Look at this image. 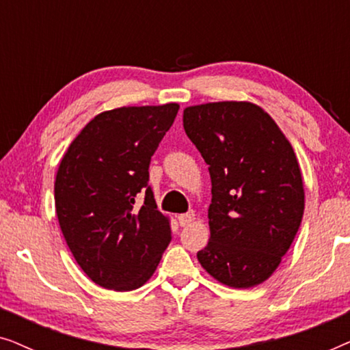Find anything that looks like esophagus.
<instances>
[{
  "mask_svg": "<svg viewBox=\"0 0 350 350\" xmlns=\"http://www.w3.org/2000/svg\"><path fill=\"white\" fill-rule=\"evenodd\" d=\"M194 221V213H181L178 215V223L180 226H188Z\"/></svg>",
  "mask_w": 350,
  "mask_h": 350,
  "instance_id": "obj_1",
  "label": "esophagus"
}]
</instances>
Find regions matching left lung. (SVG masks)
<instances>
[{
	"label": "left lung",
	"mask_w": 350,
	"mask_h": 350,
	"mask_svg": "<svg viewBox=\"0 0 350 350\" xmlns=\"http://www.w3.org/2000/svg\"><path fill=\"white\" fill-rule=\"evenodd\" d=\"M183 127L212 178L210 241L200 266L232 288H252L274 274L298 232L304 183L288 138L252 102L185 108Z\"/></svg>",
	"instance_id": "obj_1"
}]
</instances>
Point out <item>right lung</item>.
Wrapping results in <instances>:
<instances>
[{
  "mask_svg": "<svg viewBox=\"0 0 350 350\" xmlns=\"http://www.w3.org/2000/svg\"><path fill=\"white\" fill-rule=\"evenodd\" d=\"M178 109H108L85 124L62 157L54 183L62 234L81 269L103 288H140L169 245L170 218L156 207L148 167ZM140 195L146 200L138 208Z\"/></svg>",
  "mask_w": 350,
  "mask_h": 350,
  "instance_id": "add662e5",
  "label": "right lung"
}]
</instances>
